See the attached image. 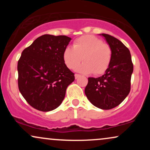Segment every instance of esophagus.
Instances as JSON below:
<instances>
[{
  "label": "esophagus",
  "instance_id": "obj_1",
  "mask_svg": "<svg viewBox=\"0 0 150 150\" xmlns=\"http://www.w3.org/2000/svg\"><path fill=\"white\" fill-rule=\"evenodd\" d=\"M80 77V75H79V74H75V79H77L78 77Z\"/></svg>",
  "mask_w": 150,
  "mask_h": 150
}]
</instances>
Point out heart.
I'll return each mask as SVG.
<instances>
[{
    "label": "heart",
    "instance_id": "1",
    "mask_svg": "<svg viewBox=\"0 0 150 150\" xmlns=\"http://www.w3.org/2000/svg\"><path fill=\"white\" fill-rule=\"evenodd\" d=\"M83 59L76 70L83 73L101 75L108 70L112 59V49L106 43L94 35H85L73 42V48L66 47L63 60L69 69H74Z\"/></svg>",
    "mask_w": 150,
    "mask_h": 150
}]
</instances>
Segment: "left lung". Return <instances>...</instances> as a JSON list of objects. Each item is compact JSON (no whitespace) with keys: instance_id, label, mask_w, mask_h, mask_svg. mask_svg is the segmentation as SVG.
I'll return each instance as SVG.
<instances>
[{"instance_id":"1","label":"left lung","mask_w":150,"mask_h":150,"mask_svg":"<svg viewBox=\"0 0 150 150\" xmlns=\"http://www.w3.org/2000/svg\"><path fill=\"white\" fill-rule=\"evenodd\" d=\"M112 49V59L102 76L89 77L85 93L96 107L108 110L115 108L128 95L133 72L130 51L120 40L107 34H101Z\"/></svg>"}]
</instances>
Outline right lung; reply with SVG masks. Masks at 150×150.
Instances as JSON below:
<instances>
[{
  "mask_svg": "<svg viewBox=\"0 0 150 150\" xmlns=\"http://www.w3.org/2000/svg\"><path fill=\"white\" fill-rule=\"evenodd\" d=\"M71 38L44 34L22 51L18 63V88L31 106L50 111L64 99L75 74L65 65L63 51Z\"/></svg>",
  "mask_w": 150,
  "mask_h": 150,
  "instance_id": "right-lung-1",
  "label": "right lung"
}]
</instances>
